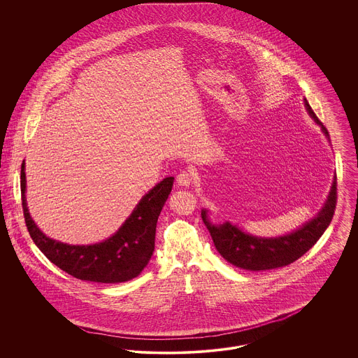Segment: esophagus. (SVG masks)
Wrapping results in <instances>:
<instances>
[{
	"label": "esophagus",
	"mask_w": 358,
	"mask_h": 358,
	"mask_svg": "<svg viewBox=\"0 0 358 358\" xmlns=\"http://www.w3.org/2000/svg\"><path fill=\"white\" fill-rule=\"evenodd\" d=\"M193 182V176L190 171H181L178 176H177V184L180 187H189Z\"/></svg>",
	"instance_id": "obj_1"
}]
</instances>
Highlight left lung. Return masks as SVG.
<instances>
[{
    "instance_id": "8db88e82",
    "label": "left lung",
    "mask_w": 358,
    "mask_h": 358,
    "mask_svg": "<svg viewBox=\"0 0 358 358\" xmlns=\"http://www.w3.org/2000/svg\"><path fill=\"white\" fill-rule=\"evenodd\" d=\"M308 115L321 126L322 133L330 141L329 131L318 120L313 108L303 99ZM337 204V177L334 176L327 200L318 215L291 234L278 238H260L241 231L229 222L213 224L208 219V210H201V217L219 254L231 264L250 271H266L289 266L307 251L324 235L333 219Z\"/></svg>"
}]
</instances>
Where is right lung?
Segmentation results:
<instances>
[{
  "label": "right lung",
  "instance_id": "obj_1",
  "mask_svg": "<svg viewBox=\"0 0 358 358\" xmlns=\"http://www.w3.org/2000/svg\"><path fill=\"white\" fill-rule=\"evenodd\" d=\"M173 181L174 177H166L150 189L113 236L95 244L72 245L45 236L31 217L25 197V161H22L24 217L34 244L60 270L80 280L122 283L142 273L153 255L157 220L171 194Z\"/></svg>",
  "mask_w": 358,
  "mask_h": 358
}]
</instances>
